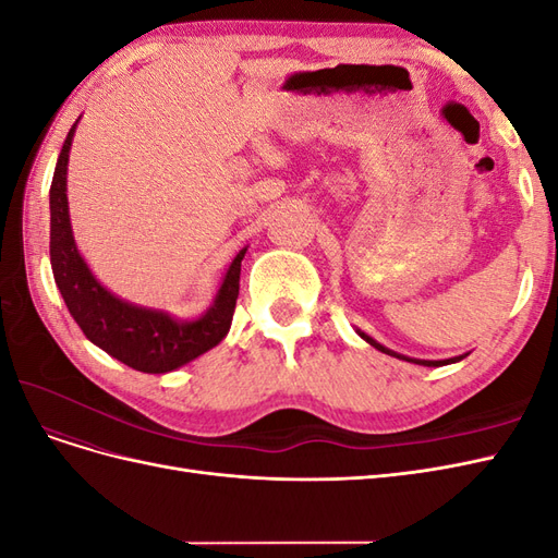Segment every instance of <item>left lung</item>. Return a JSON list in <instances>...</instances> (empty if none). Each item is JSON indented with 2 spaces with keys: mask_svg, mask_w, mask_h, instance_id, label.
<instances>
[{
  "mask_svg": "<svg viewBox=\"0 0 558 558\" xmlns=\"http://www.w3.org/2000/svg\"><path fill=\"white\" fill-rule=\"evenodd\" d=\"M363 340L367 342V344H373L375 349H379L381 353H388V356H396V359H400V361H408V363H416V365H426V367H440V365H449V363H459V361H463L465 356H453V359H445V361H421V359H410V356H402V353H396V351H391V349H386L384 344H379L377 340H373V337H369L367 332H363V330H356Z\"/></svg>",
  "mask_w": 558,
  "mask_h": 558,
  "instance_id": "1",
  "label": "left lung"
}]
</instances>
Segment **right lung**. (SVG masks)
<instances>
[{
	"instance_id": "obj_1",
	"label": "right lung",
	"mask_w": 558,
	"mask_h": 558,
	"mask_svg": "<svg viewBox=\"0 0 558 558\" xmlns=\"http://www.w3.org/2000/svg\"><path fill=\"white\" fill-rule=\"evenodd\" d=\"M76 125L78 121L66 134L50 183V267L60 295L83 335L109 356L140 373H172L214 349L228 335L240 295V272L246 248L234 256L209 310L197 318L183 320L170 312L134 305L107 291L78 253L70 221L66 162H70Z\"/></svg>"
}]
</instances>
